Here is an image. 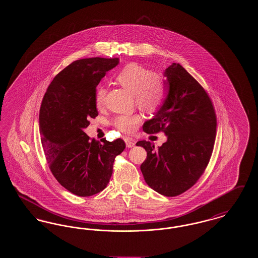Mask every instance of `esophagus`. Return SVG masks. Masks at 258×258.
Masks as SVG:
<instances>
[{"mask_svg": "<svg viewBox=\"0 0 258 258\" xmlns=\"http://www.w3.org/2000/svg\"><path fill=\"white\" fill-rule=\"evenodd\" d=\"M124 142H125V145H126L127 148L134 147L135 145V140L133 138H131V137H125L124 138Z\"/></svg>", "mask_w": 258, "mask_h": 258, "instance_id": "1", "label": "esophagus"}]
</instances>
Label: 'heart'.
I'll list each match as a JSON object with an SVG mask.
<instances>
[{"label": "heart", "mask_w": 258, "mask_h": 258, "mask_svg": "<svg viewBox=\"0 0 258 258\" xmlns=\"http://www.w3.org/2000/svg\"><path fill=\"white\" fill-rule=\"evenodd\" d=\"M115 80L124 89L134 93L135 102L138 107L148 113H155L160 109L167 98L168 88L164 75L141 64L132 62L123 67L116 74ZM106 89L98 86L95 102L98 108L105 103ZM142 121L139 114L119 115L113 120V125L124 134L134 133Z\"/></svg>", "instance_id": "1"}]
</instances>
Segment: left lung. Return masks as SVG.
<instances>
[{"label":"left lung","instance_id":"8db88e82","mask_svg":"<svg viewBox=\"0 0 258 258\" xmlns=\"http://www.w3.org/2000/svg\"><path fill=\"white\" fill-rule=\"evenodd\" d=\"M164 75L169 92L155 118L143 125L148 135L163 133L160 147L138 141L147 159L140 169L150 187L165 197L190 188L205 171L217 135V116L208 93L180 63L173 62Z\"/></svg>","mask_w":258,"mask_h":258}]
</instances>
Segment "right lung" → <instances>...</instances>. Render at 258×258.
Wrapping results in <instances>:
<instances>
[{
  "mask_svg": "<svg viewBox=\"0 0 258 258\" xmlns=\"http://www.w3.org/2000/svg\"><path fill=\"white\" fill-rule=\"evenodd\" d=\"M118 58L74 61L57 74L39 109L41 144L50 170L66 189L77 197H92L109 183L115 158L125 148L118 138L101 143L84 133L98 115L96 88Z\"/></svg>",
  "mask_w": 258,
  "mask_h": 258,
  "instance_id": "obj_1",
  "label": "right lung"
}]
</instances>
